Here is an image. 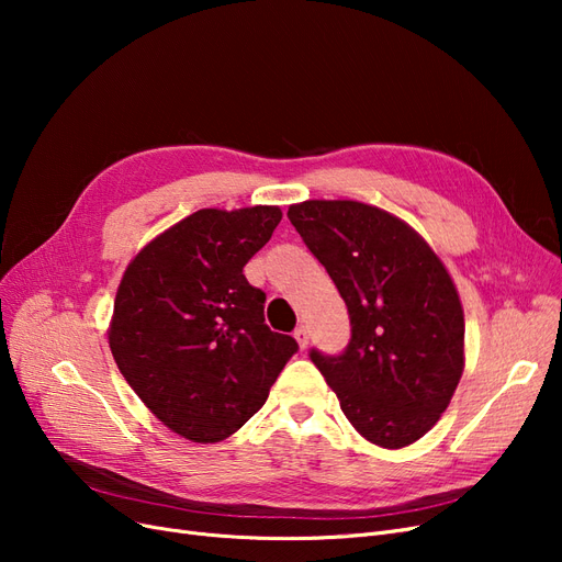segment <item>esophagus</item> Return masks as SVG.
I'll use <instances>...</instances> for the list:
<instances>
[{"mask_svg": "<svg viewBox=\"0 0 562 562\" xmlns=\"http://www.w3.org/2000/svg\"><path fill=\"white\" fill-rule=\"evenodd\" d=\"M295 339H297V345H300V349H304V347H307L310 345V328L307 326H302V323H300V326L295 328Z\"/></svg>", "mask_w": 562, "mask_h": 562, "instance_id": "obj_1", "label": "esophagus"}]
</instances>
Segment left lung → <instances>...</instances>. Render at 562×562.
Returning <instances> with one entry per match:
<instances>
[{"label":"left lung","instance_id":"left-lung-1","mask_svg":"<svg viewBox=\"0 0 562 562\" xmlns=\"http://www.w3.org/2000/svg\"><path fill=\"white\" fill-rule=\"evenodd\" d=\"M304 246L342 295L351 337L310 359L356 431L382 448L427 434L464 368V314L452 279L417 232L359 201L288 209Z\"/></svg>","mask_w":562,"mask_h":562}]
</instances>
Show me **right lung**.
Here are the masks:
<instances>
[{"instance_id": "add662e5", "label": "right lung", "mask_w": 562, "mask_h": 562, "mask_svg": "<svg viewBox=\"0 0 562 562\" xmlns=\"http://www.w3.org/2000/svg\"><path fill=\"white\" fill-rule=\"evenodd\" d=\"M281 223L277 206L203 209L135 258L114 300L110 349L168 429L217 443L260 411L297 351L265 323L244 267Z\"/></svg>"}]
</instances>
